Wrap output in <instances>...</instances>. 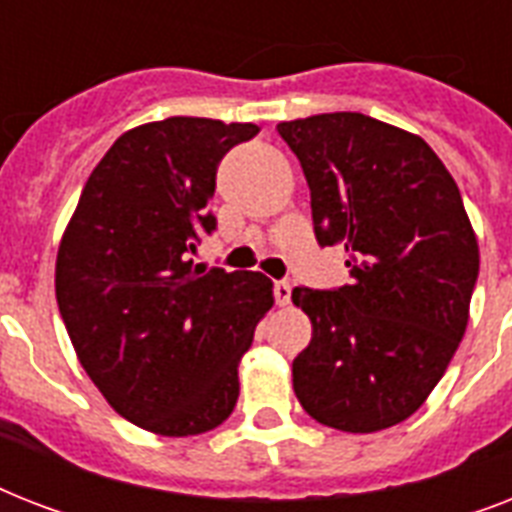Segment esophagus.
I'll return each mask as SVG.
<instances>
[{
	"label": "esophagus",
	"mask_w": 512,
	"mask_h": 512,
	"mask_svg": "<svg viewBox=\"0 0 512 512\" xmlns=\"http://www.w3.org/2000/svg\"><path fill=\"white\" fill-rule=\"evenodd\" d=\"M273 297H276V305L284 308V305H289V300H292V287H289L287 281H276V284H273Z\"/></svg>",
	"instance_id": "34e87169"
}]
</instances>
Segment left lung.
<instances>
[{
    "instance_id": "1",
    "label": "left lung",
    "mask_w": 512,
    "mask_h": 512,
    "mask_svg": "<svg viewBox=\"0 0 512 512\" xmlns=\"http://www.w3.org/2000/svg\"><path fill=\"white\" fill-rule=\"evenodd\" d=\"M311 188L321 247L348 252L350 284L297 287L311 319L292 361L297 401L313 420L374 433L412 417L468 329L478 241L460 188L414 132L337 111L281 122Z\"/></svg>"
}]
</instances>
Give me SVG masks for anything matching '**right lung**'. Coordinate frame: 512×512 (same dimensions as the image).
<instances>
[{"mask_svg":"<svg viewBox=\"0 0 512 512\" xmlns=\"http://www.w3.org/2000/svg\"><path fill=\"white\" fill-rule=\"evenodd\" d=\"M257 132L199 116L127 130L60 239L55 297L76 358L116 414L156 436H199L231 417L241 356L273 305L260 271L191 260L215 228L217 164Z\"/></svg>","mask_w":512,"mask_h":512,"instance_id":"right-lung-1","label":"right lung"}]
</instances>
